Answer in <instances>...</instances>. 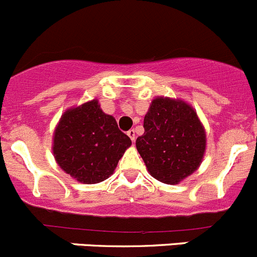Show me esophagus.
<instances>
[{
  "label": "esophagus",
  "mask_w": 257,
  "mask_h": 257,
  "mask_svg": "<svg viewBox=\"0 0 257 257\" xmlns=\"http://www.w3.org/2000/svg\"><path fill=\"white\" fill-rule=\"evenodd\" d=\"M127 135H128V138L131 139V141H133V143H135V139H136L135 130H130L128 133H127Z\"/></svg>",
  "instance_id": "obj_1"
}]
</instances>
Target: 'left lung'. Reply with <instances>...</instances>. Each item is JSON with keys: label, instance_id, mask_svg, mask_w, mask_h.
<instances>
[{"label": "left lung", "instance_id": "8db88e82", "mask_svg": "<svg viewBox=\"0 0 257 257\" xmlns=\"http://www.w3.org/2000/svg\"><path fill=\"white\" fill-rule=\"evenodd\" d=\"M145 133L136 149L151 177L179 184L199 168L207 136L195 109L183 99L155 97L144 118Z\"/></svg>", "mask_w": 257, "mask_h": 257}]
</instances>
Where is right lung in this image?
Here are the masks:
<instances>
[{
  "mask_svg": "<svg viewBox=\"0 0 257 257\" xmlns=\"http://www.w3.org/2000/svg\"><path fill=\"white\" fill-rule=\"evenodd\" d=\"M130 146V138L118 130L114 117L104 113L96 98L68 108L54 130L55 161L83 184L111 177Z\"/></svg>",
  "mask_w": 257,
  "mask_h": 257,
  "instance_id": "obj_1",
  "label": "right lung"
}]
</instances>
